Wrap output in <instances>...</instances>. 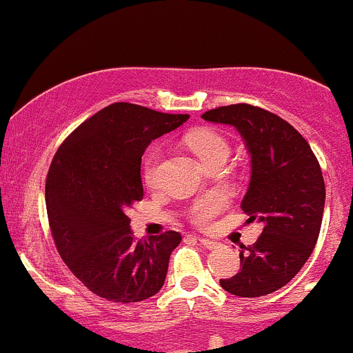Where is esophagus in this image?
<instances>
[{
  "label": "esophagus",
  "mask_w": 353,
  "mask_h": 353,
  "mask_svg": "<svg viewBox=\"0 0 353 353\" xmlns=\"http://www.w3.org/2000/svg\"><path fill=\"white\" fill-rule=\"evenodd\" d=\"M197 240H199V243H201V245L208 250H214L219 247V242H216V240L204 239V236H197Z\"/></svg>",
  "instance_id": "1"
}]
</instances>
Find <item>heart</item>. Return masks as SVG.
I'll list each match as a JSON object with an SVG mask.
<instances>
[{
    "label": "heart",
    "instance_id": "obj_1",
    "mask_svg": "<svg viewBox=\"0 0 353 353\" xmlns=\"http://www.w3.org/2000/svg\"><path fill=\"white\" fill-rule=\"evenodd\" d=\"M187 145L195 152L201 163L204 165L205 161H209L211 158L218 154H228L230 148L228 142L221 137L219 134L212 130H195L190 132L187 135ZM161 158V152L159 149H152L148 154L144 161V181L148 185H152L156 180V172H158V163ZM226 205H228V197H226L225 192L216 190L211 194L204 195L199 201H195V204L190 209V219L199 226H205L212 221V218L219 214L221 211H225Z\"/></svg>",
    "mask_w": 353,
    "mask_h": 353
}]
</instances>
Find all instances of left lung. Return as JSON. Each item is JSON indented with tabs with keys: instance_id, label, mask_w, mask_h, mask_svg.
Here are the masks:
<instances>
[{
	"instance_id": "left-lung-1",
	"label": "left lung",
	"mask_w": 353,
	"mask_h": 353,
	"mask_svg": "<svg viewBox=\"0 0 353 353\" xmlns=\"http://www.w3.org/2000/svg\"><path fill=\"white\" fill-rule=\"evenodd\" d=\"M205 121L235 127L250 154V181L242 209L263 225L256 243L242 247L240 270L219 280L236 296L280 290L312 254L323 221L321 166L305 139L278 114L250 104H232L202 114Z\"/></svg>"
}]
</instances>
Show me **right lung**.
Listing matches in <instances>:
<instances>
[{
  "mask_svg": "<svg viewBox=\"0 0 353 353\" xmlns=\"http://www.w3.org/2000/svg\"><path fill=\"white\" fill-rule=\"evenodd\" d=\"M188 114L114 103L75 128L58 149L46 181V209L57 249L92 294L141 302L165 285L178 232L135 240L128 208L144 197L142 154Z\"/></svg>",
  "mask_w": 353,
  "mask_h": 353,
  "instance_id": "add662e5",
  "label": "right lung"
}]
</instances>
